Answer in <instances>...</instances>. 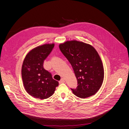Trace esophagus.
Returning a JSON list of instances; mask_svg holds the SVG:
<instances>
[{
	"instance_id": "1",
	"label": "esophagus",
	"mask_w": 129,
	"mask_h": 129,
	"mask_svg": "<svg viewBox=\"0 0 129 129\" xmlns=\"http://www.w3.org/2000/svg\"><path fill=\"white\" fill-rule=\"evenodd\" d=\"M64 82H65V81H64V79H61V80L59 81V83H60V84L63 83H64Z\"/></svg>"
}]
</instances>
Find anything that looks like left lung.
<instances>
[{
	"label": "left lung",
	"mask_w": 129,
	"mask_h": 129,
	"mask_svg": "<svg viewBox=\"0 0 129 129\" xmlns=\"http://www.w3.org/2000/svg\"><path fill=\"white\" fill-rule=\"evenodd\" d=\"M59 48L71 64L77 80L76 89H72L74 94L81 99L95 95L102 86L104 74L96 50L90 45L76 40L60 44Z\"/></svg>",
	"instance_id": "left-lung-1"
}]
</instances>
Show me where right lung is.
I'll return each mask as SVG.
<instances>
[{
  "label": "right lung",
  "instance_id": "obj_1",
  "mask_svg": "<svg viewBox=\"0 0 129 129\" xmlns=\"http://www.w3.org/2000/svg\"><path fill=\"white\" fill-rule=\"evenodd\" d=\"M54 44H47L30 50L21 68L23 84L27 92L35 98L44 100L53 95L58 82L44 68V62L52 52Z\"/></svg>",
  "mask_w": 129,
  "mask_h": 129
}]
</instances>
